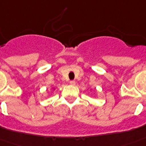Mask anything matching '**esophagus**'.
<instances>
[{
    "mask_svg": "<svg viewBox=\"0 0 146 146\" xmlns=\"http://www.w3.org/2000/svg\"><path fill=\"white\" fill-rule=\"evenodd\" d=\"M70 84H71V85L74 86V85H75V81H70Z\"/></svg>",
    "mask_w": 146,
    "mask_h": 146,
    "instance_id": "obj_1",
    "label": "esophagus"
}]
</instances>
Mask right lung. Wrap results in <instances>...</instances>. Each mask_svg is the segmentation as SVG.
Listing matches in <instances>:
<instances>
[{
    "label": "right lung",
    "mask_w": 146,
    "mask_h": 146,
    "mask_svg": "<svg viewBox=\"0 0 146 146\" xmlns=\"http://www.w3.org/2000/svg\"><path fill=\"white\" fill-rule=\"evenodd\" d=\"M53 90H54V91H55V88H53Z\"/></svg>",
    "instance_id": "1"
}]
</instances>
